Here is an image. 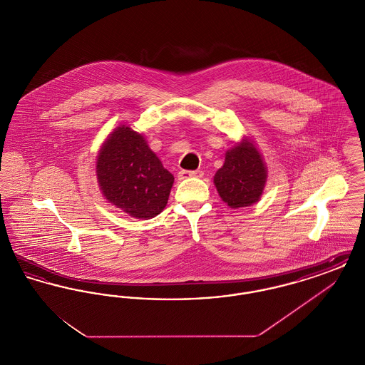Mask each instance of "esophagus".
Here are the masks:
<instances>
[{
  "label": "esophagus",
  "instance_id": "1",
  "mask_svg": "<svg viewBox=\"0 0 365 365\" xmlns=\"http://www.w3.org/2000/svg\"><path fill=\"white\" fill-rule=\"evenodd\" d=\"M204 173L202 171H179L178 178L179 179H186V178H202Z\"/></svg>",
  "mask_w": 365,
  "mask_h": 365
}]
</instances>
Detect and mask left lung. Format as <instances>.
I'll use <instances>...</instances> for the list:
<instances>
[{"instance_id":"8db88e82","label":"left lung","mask_w":365,"mask_h":365,"mask_svg":"<svg viewBox=\"0 0 365 365\" xmlns=\"http://www.w3.org/2000/svg\"><path fill=\"white\" fill-rule=\"evenodd\" d=\"M268 170L256 142L242 137L226 152L225 164L213 176V183L230 208L250 207L264 192Z\"/></svg>"}]
</instances>
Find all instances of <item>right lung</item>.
I'll return each instance as SVG.
<instances>
[{
    "label": "right lung",
    "instance_id": "add662e5",
    "mask_svg": "<svg viewBox=\"0 0 365 365\" xmlns=\"http://www.w3.org/2000/svg\"><path fill=\"white\" fill-rule=\"evenodd\" d=\"M96 175L105 200L131 217L148 220L167 207L174 176L168 173L143 134L118 125L103 142Z\"/></svg>",
    "mask_w": 365,
    "mask_h": 365
}]
</instances>
